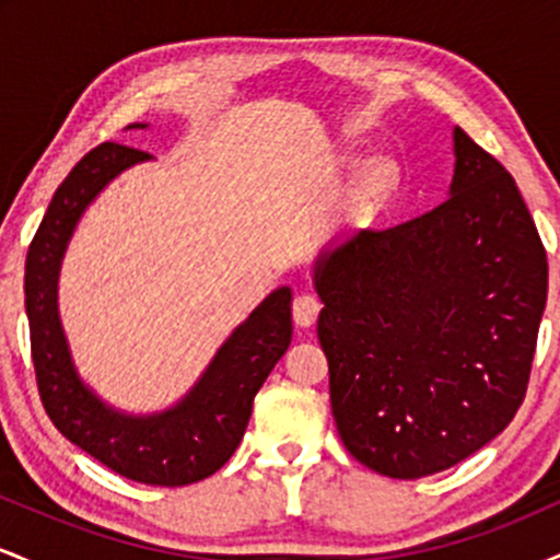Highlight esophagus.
Masks as SVG:
<instances>
[{
    "label": "esophagus",
    "mask_w": 560,
    "mask_h": 560,
    "mask_svg": "<svg viewBox=\"0 0 560 560\" xmlns=\"http://www.w3.org/2000/svg\"><path fill=\"white\" fill-rule=\"evenodd\" d=\"M320 313V300L313 294H298L292 302V318L298 326H313Z\"/></svg>",
    "instance_id": "1"
}]
</instances>
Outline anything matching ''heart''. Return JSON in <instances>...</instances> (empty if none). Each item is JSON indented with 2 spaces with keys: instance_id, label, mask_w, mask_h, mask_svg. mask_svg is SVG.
I'll return each instance as SVG.
<instances>
[{
  "instance_id": "obj_1",
  "label": "heart",
  "mask_w": 560,
  "mask_h": 560,
  "mask_svg": "<svg viewBox=\"0 0 560 560\" xmlns=\"http://www.w3.org/2000/svg\"><path fill=\"white\" fill-rule=\"evenodd\" d=\"M365 186H369V191L374 197L389 195V191L397 186V168H395V165H389V163L376 165L374 173L369 176V184H365Z\"/></svg>"
}]
</instances>
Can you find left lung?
Instances as JSON below:
<instances>
[{"mask_svg": "<svg viewBox=\"0 0 560 560\" xmlns=\"http://www.w3.org/2000/svg\"><path fill=\"white\" fill-rule=\"evenodd\" d=\"M318 339L345 447L421 479L494 440L522 408L548 255L516 182L455 128L450 197L318 260Z\"/></svg>", "mask_w": 560, "mask_h": 560, "instance_id": "left-lung-1", "label": "left lung"}]
</instances>
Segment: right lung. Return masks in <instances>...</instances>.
<instances>
[{
  "mask_svg": "<svg viewBox=\"0 0 560 560\" xmlns=\"http://www.w3.org/2000/svg\"><path fill=\"white\" fill-rule=\"evenodd\" d=\"M147 158L150 152L137 147L102 141L57 186L25 258V313L36 387L55 427L120 477L184 487L208 479L240 447L255 395L292 342V292L276 289L173 410L137 419L96 400L70 363L57 318V271L83 208L110 178Z\"/></svg>",
  "mask_w": 560,
  "mask_h": 560,
  "instance_id": "1",
  "label": "right lung"
}]
</instances>
